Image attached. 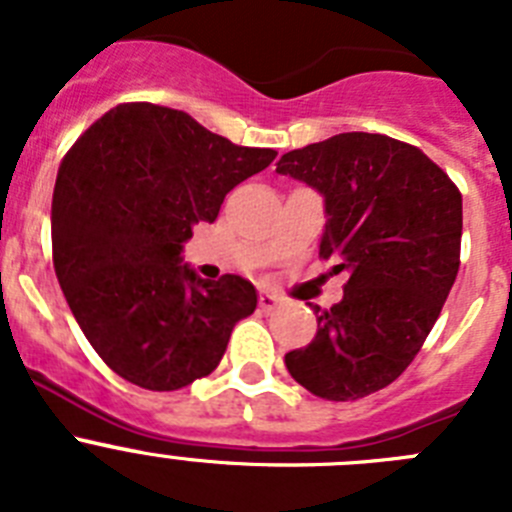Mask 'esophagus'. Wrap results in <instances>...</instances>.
<instances>
[{
	"label": "esophagus",
	"instance_id": "esophagus-1",
	"mask_svg": "<svg viewBox=\"0 0 512 512\" xmlns=\"http://www.w3.org/2000/svg\"><path fill=\"white\" fill-rule=\"evenodd\" d=\"M284 305V300L282 297H277V295H271V292H261V297H259V307L264 312H274V310H279V307Z\"/></svg>",
	"mask_w": 512,
	"mask_h": 512
}]
</instances>
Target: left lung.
Returning <instances> with one entry per match:
<instances>
[{
	"mask_svg": "<svg viewBox=\"0 0 512 512\" xmlns=\"http://www.w3.org/2000/svg\"><path fill=\"white\" fill-rule=\"evenodd\" d=\"M277 171L323 194L320 256L348 271L343 300L315 307L318 333L284 364L325 400L372 395L408 369L454 287L459 189L420 148L379 133L310 143Z\"/></svg>",
	"mask_w": 512,
	"mask_h": 512,
	"instance_id": "obj_1",
	"label": "left lung"
}]
</instances>
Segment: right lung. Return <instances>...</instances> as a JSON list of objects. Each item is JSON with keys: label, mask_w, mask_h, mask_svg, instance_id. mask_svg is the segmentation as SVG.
Instances as JSON below:
<instances>
[{"label": "right lung", "mask_w": 512, "mask_h": 512, "mask_svg": "<svg viewBox=\"0 0 512 512\" xmlns=\"http://www.w3.org/2000/svg\"><path fill=\"white\" fill-rule=\"evenodd\" d=\"M187 112L117 104L63 156L51 207L53 266L102 361L143 390H182L215 372L233 325L256 310L248 279L182 264L197 223L274 161Z\"/></svg>", "instance_id": "1"}]
</instances>
